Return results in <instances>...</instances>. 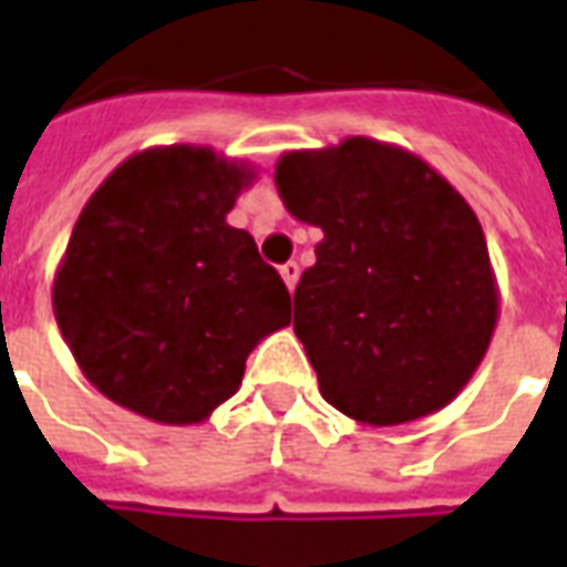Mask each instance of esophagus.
Instances as JSON below:
<instances>
[{"label":"esophagus","instance_id":"obj_1","mask_svg":"<svg viewBox=\"0 0 567 567\" xmlns=\"http://www.w3.org/2000/svg\"><path fill=\"white\" fill-rule=\"evenodd\" d=\"M279 272H282V279H285V285H288V291H295L297 279H300V267H297L295 260H288V264H285Z\"/></svg>","mask_w":567,"mask_h":567}]
</instances>
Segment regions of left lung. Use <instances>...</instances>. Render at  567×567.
<instances>
[{
    "instance_id": "left-lung-1",
    "label": "left lung",
    "mask_w": 567,
    "mask_h": 567,
    "mask_svg": "<svg viewBox=\"0 0 567 567\" xmlns=\"http://www.w3.org/2000/svg\"><path fill=\"white\" fill-rule=\"evenodd\" d=\"M276 190L324 234L295 291L321 398L377 427L443 410L480 368L501 307L467 199L413 151L368 136L285 151Z\"/></svg>"
}]
</instances>
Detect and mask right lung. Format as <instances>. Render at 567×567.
I'll list each match as a JSON object with an SVG mask.
<instances>
[{"label":"right lung","instance_id":"right-lung-1","mask_svg":"<svg viewBox=\"0 0 567 567\" xmlns=\"http://www.w3.org/2000/svg\"><path fill=\"white\" fill-rule=\"evenodd\" d=\"M248 163L206 145L133 154L93 190L54 276V316L93 389L161 425L234 398L246 358L291 321V295L227 224Z\"/></svg>","mask_w":567,"mask_h":567}]
</instances>
